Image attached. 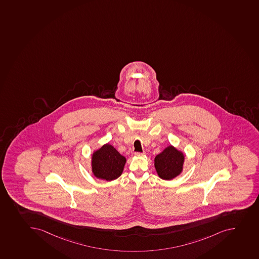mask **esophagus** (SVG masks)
<instances>
[{
    "mask_svg": "<svg viewBox=\"0 0 259 259\" xmlns=\"http://www.w3.org/2000/svg\"><path fill=\"white\" fill-rule=\"evenodd\" d=\"M135 155H136V156H143V155H145V152H143V153L136 152V154H135Z\"/></svg>",
    "mask_w": 259,
    "mask_h": 259,
    "instance_id": "34e87169",
    "label": "esophagus"
}]
</instances>
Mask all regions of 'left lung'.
<instances>
[{
  "label": "left lung",
  "mask_w": 259,
  "mask_h": 259,
  "mask_svg": "<svg viewBox=\"0 0 259 259\" xmlns=\"http://www.w3.org/2000/svg\"><path fill=\"white\" fill-rule=\"evenodd\" d=\"M155 168L160 179L170 181L183 171L185 155L173 145H169L155 157Z\"/></svg>",
  "instance_id": "obj_1"
}]
</instances>
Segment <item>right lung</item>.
<instances>
[{
    "label": "right lung",
    "instance_id": "right-lung-1",
    "mask_svg": "<svg viewBox=\"0 0 259 259\" xmlns=\"http://www.w3.org/2000/svg\"><path fill=\"white\" fill-rule=\"evenodd\" d=\"M126 158L109 143L95 150L91 156V169L96 178L112 182L123 173Z\"/></svg>",
    "mask_w": 259,
    "mask_h": 259
}]
</instances>
